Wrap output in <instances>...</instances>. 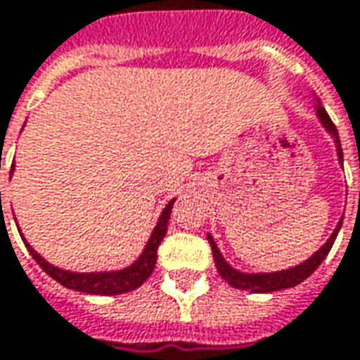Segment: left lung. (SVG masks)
Listing matches in <instances>:
<instances>
[{
    "mask_svg": "<svg viewBox=\"0 0 360 360\" xmlns=\"http://www.w3.org/2000/svg\"><path fill=\"white\" fill-rule=\"evenodd\" d=\"M313 107H315V115L321 120L323 129L327 130L331 134V139L335 141V148H337V158H339V164H343V148H341V141H339V132H337V127L333 124V120L327 115V110L323 108L321 101L315 96L313 98ZM343 226V218L339 219L337 228L333 230V233L329 236V240L321 245L317 252L311 255L309 259H305L303 264L295 265V267H289V269H281V271H269V274H245V271H240L236 267H231L224 255L219 253L218 245L214 242V238L208 233V242L212 245V253H214V262H216V267H218L219 276L224 277L231 287L236 289H242V291H250V293H274V291H281V289H287V287H295L299 285L301 281H305L307 277L317 269L321 265V262L327 257V253L331 252L333 243H335V238Z\"/></svg>",
    "mask_w": 360,
    "mask_h": 360,
    "instance_id": "8db88e82",
    "label": "left lung"
}]
</instances>
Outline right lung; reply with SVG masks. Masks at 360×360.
Returning <instances> with one entry per match:
<instances>
[{
  "instance_id": "add662e5",
  "label": "right lung",
  "mask_w": 360,
  "mask_h": 360,
  "mask_svg": "<svg viewBox=\"0 0 360 360\" xmlns=\"http://www.w3.org/2000/svg\"><path fill=\"white\" fill-rule=\"evenodd\" d=\"M15 170V164L11 166V172L13 174ZM174 200H170L166 204V208L162 210L160 218L156 221L154 230L150 233V240L146 242L142 253L124 269H117V271H91V274H77V271H69V269H61V267H55L49 262H45L39 253L35 252L27 240L23 238V243L29 250V253L33 255V259L39 264V267L51 276L55 281H59L63 287L67 289H75V291H81V293H93V295H120V293H129L134 291L150 277L154 271V265H156V252H158V245L164 240L166 231H168V219L172 214V206H174ZM0 204H1V194H0ZM21 233V231H19Z\"/></svg>"
}]
</instances>
